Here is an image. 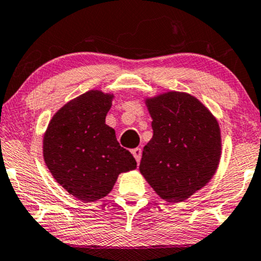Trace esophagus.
<instances>
[{
    "label": "esophagus",
    "mask_w": 261,
    "mask_h": 261,
    "mask_svg": "<svg viewBox=\"0 0 261 261\" xmlns=\"http://www.w3.org/2000/svg\"><path fill=\"white\" fill-rule=\"evenodd\" d=\"M141 153H143V151H141L140 147L133 148V150H132V154L134 155L135 161H137L138 164H139V162H140V160H141Z\"/></svg>",
    "instance_id": "1"
}]
</instances>
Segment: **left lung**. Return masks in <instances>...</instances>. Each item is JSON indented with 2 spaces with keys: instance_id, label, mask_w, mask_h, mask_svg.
Wrapping results in <instances>:
<instances>
[{
  "instance_id": "8db88e82",
  "label": "left lung",
  "mask_w": 261,
  "mask_h": 261,
  "mask_svg": "<svg viewBox=\"0 0 261 261\" xmlns=\"http://www.w3.org/2000/svg\"><path fill=\"white\" fill-rule=\"evenodd\" d=\"M146 104L153 137L144 147L139 169L162 199L184 201L217 170L222 150L218 122L188 93L168 92Z\"/></svg>"
}]
</instances>
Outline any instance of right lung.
I'll use <instances>...</instances> for the list:
<instances>
[{"label": "right lung", "instance_id": "obj_1", "mask_svg": "<svg viewBox=\"0 0 261 261\" xmlns=\"http://www.w3.org/2000/svg\"><path fill=\"white\" fill-rule=\"evenodd\" d=\"M113 96L89 91L61 108L44 134L43 154L54 178L83 201L113 189L117 176L137 168L132 153L106 124Z\"/></svg>", "mask_w": 261, "mask_h": 261}]
</instances>
